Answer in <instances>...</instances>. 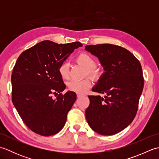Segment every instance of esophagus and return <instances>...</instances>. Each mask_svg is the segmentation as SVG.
I'll use <instances>...</instances> for the list:
<instances>
[{
  "instance_id": "obj_1",
  "label": "esophagus",
  "mask_w": 159,
  "mask_h": 159,
  "mask_svg": "<svg viewBox=\"0 0 159 159\" xmlns=\"http://www.w3.org/2000/svg\"><path fill=\"white\" fill-rule=\"evenodd\" d=\"M76 95H77V97H78V98H80V97H81V96H83V94H80V93H77Z\"/></svg>"
}]
</instances>
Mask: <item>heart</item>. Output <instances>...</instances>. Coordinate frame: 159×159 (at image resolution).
<instances>
[{
    "label": "heart",
    "mask_w": 159,
    "mask_h": 159,
    "mask_svg": "<svg viewBox=\"0 0 159 159\" xmlns=\"http://www.w3.org/2000/svg\"><path fill=\"white\" fill-rule=\"evenodd\" d=\"M76 61L80 65H81L86 70V72L89 76L93 79L99 78L101 72L99 69H97L96 66V61L89 54L83 52L78 55ZM69 63L67 62H63L59 67V73L62 79H67L69 77ZM92 85L89 79H85L82 80H72L67 84V87L70 91L77 93L83 94L87 92Z\"/></svg>",
    "instance_id": "1"
}]
</instances>
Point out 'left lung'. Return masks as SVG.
<instances>
[{
  "label": "left lung",
  "mask_w": 159,
  "mask_h": 159,
  "mask_svg": "<svg viewBox=\"0 0 159 159\" xmlns=\"http://www.w3.org/2000/svg\"><path fill=\"white\" fill-rule=\"evenodd\" d=\"M85 48L98 57L104 70L92 91L105 94L88 96L86 120L96 133L112 135L126 128L136 116L143 89L142 68L136 57L121 46L103 43Z\"/></svg>",
  "instance_id": "left-lung-1"
}]
</instances>
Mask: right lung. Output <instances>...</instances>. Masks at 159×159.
<instances>
[{"label":"right lung","instance_id":"obj_1","mask_svg":"<svg viewBox=\"0 0 159 159\" xmlns=\"http://www.w3.org/2000/svg\"><path fill=\"white\" fill-rule=\"evenodd\" d=\"M80 42L58 44L49 40L38 43L17 59L11 75L12 102L22 121L34 133L53 135L62 129L67 114L76 99L66 89L59 67ZM60 94L53 99L52 94Z\"/></svg>","mask_w":159,"mask_h":159}]
</instances>
